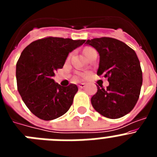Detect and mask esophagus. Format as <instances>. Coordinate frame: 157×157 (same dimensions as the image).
<instances>
[{
  "instance_id": "obj_1",
  "label": "esophagus",
  "mask_w": 157,
  "mask_h": 157,
  "mask_svg": "<svg viewBox=\"0 0 157 157\" xmlns=\"http://www.w3.org/2000/svg\"><path fill=\"white\" fill-rule=\"evenodd\" d=\"M85 86H86L85 83H81L80 85H78V88L79 89H82V88H84Z\"/></svg>"
}]
</instances>
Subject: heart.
Masks as SVG:
<instances>
[{"label":"heart","mask_w":157,"mask_h":157,"mask_svg":"<svg viewBox=\"0 0 157 157\" xmlns=\"http://www.w3.org/2000/svg\"><path fill=\"white\" fill-rule=\"evenodd\" d=\"M92 50H94V48H90V47H86V48H84V49H83V54H84V56H85V55H86V54L88 53L89 52H90V51H92ZM79 75L80 76H83V75L82 74H79Z\"/></svg>","instance_id":"heart-1"}]
</instances>
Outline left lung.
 <instances>
[{"mask_svg": "<svg viewBox=\"0 0 157 157\" xmlns=\"http://www.w3.org/2000/svg\"><path fill=\"white\" fill-rule=\"evenodd\" d=\"M100 56L98 75L108 78L106 89L98 86V92L91 98L94 109L109 119L128 114L139 98L142 71L139 59L132 48L120 40L100 37L87 40Z\"/></svg>", "mask_w": 157, "mask_h": 157, "instance_id": "1", "label": "left lung"}]
</instances>
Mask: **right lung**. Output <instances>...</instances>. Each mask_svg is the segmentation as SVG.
I'll use <instances>...</instances> for the list:
<instances>
[{"mask_svg": "<svg viewBox=\"0 0 157 157\" xmlns=\"http://www.w3.org/2000/svg\"><path fill=\"white\" fill-rule=\"evenodd\" d=\"M85 41L48 37L33 41L22 52L16 63L18 91L25 105L39 119L55 120L71 106L77 86H62L52 77L63 67L69 52Z\"/></svg>", "mask_w": 157, "mask_h": 157, "instance_id": "obj_1", "label": "right lung"}]
</instances>
